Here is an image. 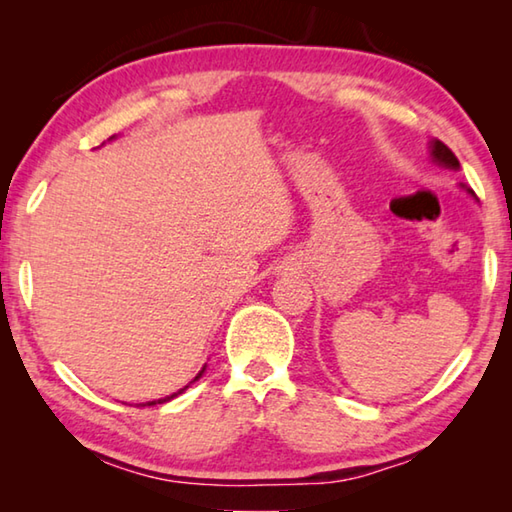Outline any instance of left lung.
Masks as SVG:
<instances>
[{"mask_svg":"<svg viewBox=\"0 0 512 512\" xmlns=\"http://www.w3.org/2000/svg\"><path fill=\"white\" fill-rule=\"evenodd\" d=\"M431 153H433V160H438L440 164H445V167L458 169V158L452 153V149H449L447 144L436 140V142H433V146H431Z\"/></svg>","mask_w":512,"mask_h":512,"instance_id":"obj_1","label":"left lung"}]
</instances>
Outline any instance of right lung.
<instances>
[{
    "instance_id": "1",
    "label": "right lung",
    "mask_w": 512,
    "mask_h": 512,
    "mask_svg": "<svg viewBox=\"0 0 512 512\" xmlns=\"http://www.w3.org/2000/svg\"><path fill=\"white\" fill-rule=\"evenodd\" d=\"M203 372V370H201ZM201 372H198V377H201ZM196 377V379H198ZM180 393H183V391H178V393H173V395H169V397H162V400H158V402H149V406H153V404H164V402H169V400H173V397H176V395H180ZM144 406V404H142Z\"/></svg>"
}]
</instances>
